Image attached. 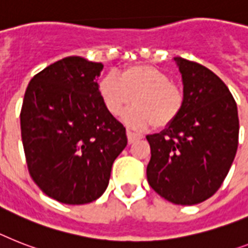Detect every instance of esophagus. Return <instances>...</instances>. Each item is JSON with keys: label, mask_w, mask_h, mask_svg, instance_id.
Wrapping results in <instances>:
<instances>
[{"label": "esophagus", "mask_w": 248, "mask_h": 248, "mask_svg": "<svg viewBox=\"0 0 248 248\" xmlns=\"http://www.w3.org/2000/svg\"><path fill=\"white\" fill-rule=\"evenodd\" d=\"M127 141L128 144H132V142H135L136 140H139V139H141L142 136L141 135H139V134H135V132H132V131H128L127 130Z\"/></svg>", "instance_id": "34e87169"}]
</instances>
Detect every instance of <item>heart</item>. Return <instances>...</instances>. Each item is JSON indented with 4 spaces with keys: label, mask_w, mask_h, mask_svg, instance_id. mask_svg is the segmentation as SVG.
I'll return each instance as SVG.
<instances>
[{
    "label": "heart",
    "mask_w": 248,
    "mask_h": 248,
    "mask_svg": "<svg viewBox=\"0 0 248 248\" xmlns=\"http://www.w3.org/2000/svg\"><path fill=\"white\" fill-rule=\"evenodd\" d=\"M98 94L110 116H124L128 127L144 130L166 128L174 122L185 106V93L172 82L167 72L150 65H134L114 75H106L98 82Z\"/></svg>",
    "instance_id": "heart-1"
}]
</instances>
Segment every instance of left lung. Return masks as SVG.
<instances>
[{
  "instance_id": "8db88e82",
  "label": "left lung",
  "mask_w": 248,
  "mask_h": 248,
  "mask_svg": "<svg viewBox=\"0 0 248 248\" xmlns=\"http://www.w3.org/2000/svg\"><path fill=\"white\" fill-rule=\"evenodd\" d=\"M185 106L174 122L146 136L152 188L177 205H195L218 191L238 146V112L224 82L205 66L174 57Z\"/></svg>"
}]
</instances>
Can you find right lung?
Wrapping results in <instances>:
<instances>
[{
    "label": "right lung",
    "instance_id": "obj_1",
    "mask_svg": "<svg viewBox=\"0 0 248 248\" xmlns=\"http://www.w3.org/2000/svg\"><path fill=\"white\" fill-rule=\"evenodd\" d=\"M103 65L72 56L37 74L20 113L28 170L44 194L81 205L103 195L114 159L127 145L126 128L98 94Z\"/></svg>",
    "mask_w": 248,
    "mask_h": 248
}]
</instances>
